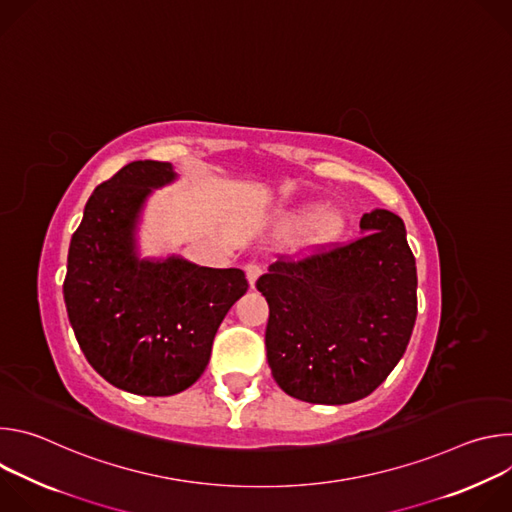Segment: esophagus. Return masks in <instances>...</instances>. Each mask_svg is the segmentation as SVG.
<instances>
[{
    "label": "esophagus",
    "mask_w": 512,
    "mask_h": 512,
    "mask_svg": "<svg viewBox=\"0 0 512 512\" xmlns=\"http://www.w3.org/2000/svg\"><path fill=\"white\" fill-rule=\"evenodd\" d=\"M245 275H247L249 283H251V285H255L257 277L261 275V267H259L257 263H247V265H245Z\"/></svg>",
    "instance_id": "esophagus-1"
}]
</instances>
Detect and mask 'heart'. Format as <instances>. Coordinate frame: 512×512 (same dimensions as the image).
I'll list each match as a JSON object with an SVG mask.
<instances>
[{
	"label": "heart",
	"instance_id": "heart-1",
	"mask_svg": "<svg viewBox=\"0 0 512 512\" xmlns=\"http://www.w3.org/2000/svg\"><path fill=\"white\" fill-rule=\"evenodd\" d=\"M310 216H312V212L306 210V212L300 214V221H306V218H310ZM342 229H344V218L338 212H328L320 223V237L322 239H336L342 233Z\"/></svg>",
	"mask_w": 512,
	"mask_h": 512
}]
</instances>
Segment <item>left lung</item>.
Segmentation results:
<instances>
[{"mask_svg": "<svg viewBox=\"0 0 512 512\" xmlns=\"http://www.w3.org/2000/svg\"><path fill=\"white\" fill-rule=\"evenodd\" d=\"M352 243L279 259L257 279L269 304L267 362L275 383L308 403L371 395L397 367L417 318V269L401 218L362 214Z\"/></svg>", "mask_w": 512, "mask_h": 512, "instance_id": "8db88e82", "label": "left lung"}]
</instances>
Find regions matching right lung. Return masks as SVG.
I'll return each instance as SVG.
<instances>
[{
  "label": "right lung",
  "mask_w": 512,
  "mask_h": 512,
  "mask_svg": "<svg viewBox=\"0 0 512 512\" xmlns=\"http://www.w3.org/2000/svg\"><path fill=\"white\" fill-rule=\"evenodd\" d=\"M172 180V164L139 160L99 184L70 239L62 285L91 367L117 389L145 397L176 395L200 379L218 326L249 287L235 267L139 259L143 202Z\"/></svg>",
  "instance_id": "add662e5"
}]
</instances>
